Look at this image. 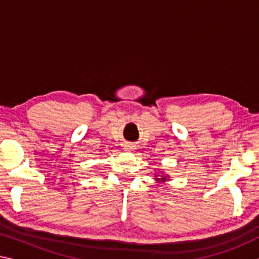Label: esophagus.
<instances>
[{"label":"esophagus","mask_w":259,"mask_h":259,"mask_svg":"<svg viewBox=\"0 0 259 259\" xmlns=\"http://www.w3.org/2000/svg\"><path fill=\"white\" fill-rule=\"evenodd\" d=\"M133 150H134V146L131 145V144H128V145L124 146V151H126V152H131Z\"/></svg>","instance_id":"34e87169"}]
</instances>
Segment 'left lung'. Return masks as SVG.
<instances>
[{"label":"left lung","instance_id":"8db88e82","mask_svg":"<svg viewBox=\"0 0 259 259\" xmlns=\"http://www.w3.org/2000/svg\"><path fill=\"white\" fill-rule=\"evenodd\" d=\"M155 177H157V175H156ZM155 179H156V181L159 182V183H164L165 181H168V176H165V175H162V176H161L160 178H155Z\"/></svg>","mask_w":259,"mask_h":259}]
</instances>
